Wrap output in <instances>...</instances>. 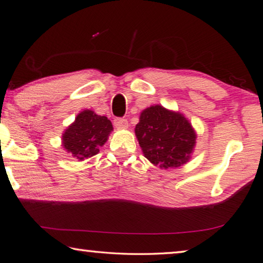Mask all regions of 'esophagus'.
<instances>
[{
	"label": "esophagus",
	"instance_id": "1",
	"mask_svg": "<svg viewBox=\"0 0 263 263\" xmlns=\"http://www.w3.org/2000/svg\"><path fill=\"white\" fill-rule=\"evenodd\" d=\"M114 124L117 128H127V126H128L127 121L124 118H116L114 121Z\"/></svg>",
	"mask_w": 263,
	"mask_h": 263
}]
</instances>
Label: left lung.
<instances>
[{
	"label": "left lung",
	"instance_id": "1",
	"mask_svg": "<svg viewBox=\"0 0 263 263\" xmlns=\"http://www.w3.org/2000/svg\"><path fill=\"white\" fill-rule=\"evenodd\" d=\"M135 131L145 158L163 169L188 162L196 145V132L188 119L159 104L142 110Z\"/></svg>",
	"mask_w": 263,
	"mask_h": 263
}]
</instances>
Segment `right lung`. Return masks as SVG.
<instances>
[{
	"label": "right lung",
	"mask_w": 263,
	"mask_h": 263,
	"mask_svg": "<svg viewBox=\"0 0 263 263\" xmlns=\"http://www.w3.org/2000/svg\"><path fill=\"white\" fill-rule=\"evenodd\" d=\"M112 130V124L105 116L83 110L65 130L62 146L73 158L82 161L100 152V147L105 144Z\"/></svg>",
	"instance_id": "1"
}]
</instances>
